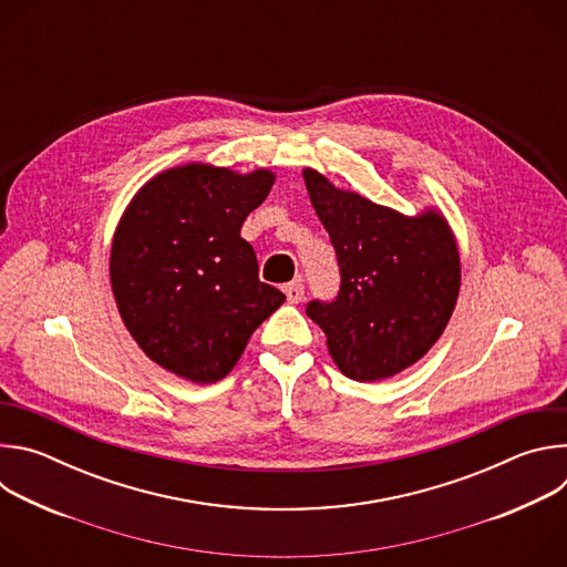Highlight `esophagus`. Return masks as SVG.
<instances>
[{
	"mask_svg": "<svg viewBox=\"0 0 567 567\" xmlns=\"http://www.w3.org/2000/svg\"><path fill=\"white\" fill-rule=\"evenodd\" d=\"M282 291H285V296H287V300H289L291 305H298V302L305 298V285H302L300 280L287 282V285L282 287Z\"/></svg>",
	"mask_w": 567,
	"mask_h": 567,
	"instance_id": "esophagus-1",
	"label": "esophagus"
}]
</instances>
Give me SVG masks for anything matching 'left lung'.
I'll list each match as a JSON object with an SVG mask.
<instances>
[{"instance_id":"1","label":"left lung","mask_w":567,"mask_h":567,"mask_svg":"<svg viewBox=\"0 0 567 567\" xmlns=\"http://www.w3.org/2000/svg\"><path fill=\"white\" fill-rule=\"evenodd\" d=\"M302 177L341 271L337 298L311 300L307 316L326 332L346 377H394L435 346L453 313L460 291L455 237L435 210L406 217L334 188L316 171Z\"/></svg>"}]
</instances>
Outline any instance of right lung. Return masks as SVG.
<instances>
[{
    "mask_svg": "<svg viewBox=\"0 0 567 567\" xmlns=\"http://www.w3.org/2000/svg\"><path fill=\"white\" fill-rule=\"evenodd\" d=\"M274 173L188 164L147 182L127 206L110 258L114 298L138 348L193 383L224 379L285 302L260 282L239 228Z\"/></svg>",
    "mask_w": 567,
    "mask_h": 567,
    "instance_id": "right-lung-1",
    "label": "right lung"
}]
</instances>
